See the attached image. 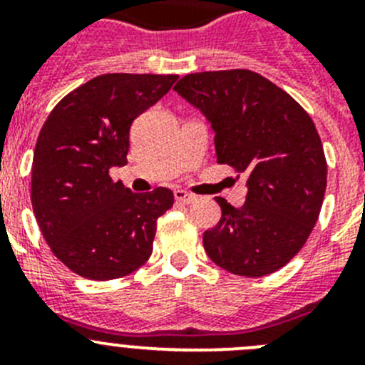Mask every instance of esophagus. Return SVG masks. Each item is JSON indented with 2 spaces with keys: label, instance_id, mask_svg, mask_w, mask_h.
Segmentation results:
<instances>
[{
  "label": "esophagus",
  "instance_id": "34e87169",
  "mask_svg": "<svg viewBox=\"0 0 365 365\" xmlns=\"http://www.w3.org/2000/svg\"><path fill=\"white\" fill-rule=\"evenodd\" d=\"M173 195H175V201L182 202V205H190V202L195 199V195L190 192H186V190H175V192H173Z\"/></svg>",
  "mask_w": 365,
  "mask_h": 365
}]
</instances>
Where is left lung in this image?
I'll return each instance as SVG.
<instances>
[{"mask_svg": "<svg viewBox=\"0 0 365 365\" xmlns=\"http://www.w3.org/2000/svg\"><path fill=\"white\" fill-rule=\"evenodd\" d=\"M215 131L217 163L247 175V201L222 197L221 219L202 235L215 265L261 278L285 267L314 228L327 160L309 113L282 87L248 69L186 74L173 87Z\"/></svg>", "mask_w": 365, "mask_h": 365, "instance_id": "left-lung-1", "label": "left lung"}]
</instances>
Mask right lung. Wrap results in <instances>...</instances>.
<instances>
[{"label": "right lung", "mask_w": 365, "mask_h": 365, "mask_svg": "<svg viewBox=\"0 0 365 365\" xmlns=\"http://www.w3.org/2000/svg\"><path fill=\"white\" fill-rule=\"evenodd\" d=\"M177 74H102L63 96L38 135L31 202L51 252L82 278L108 282L143 267L157 219L173 193H133L109 170L124 166L135 118L163 98Z\"/></svg>", "instance_id": "add662e5"}]
</instances>
